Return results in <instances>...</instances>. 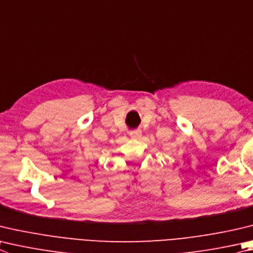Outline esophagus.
Returning a JSON list of instances; mask_svg holds the SVG:
<instances>
[{
	"label": "esophagus",
	"mask_w": 253,
	"mask_h": 253,
	"mask_svg": "<svg viewBox=\"0 0 253 253\" xmlns=\"http://www.w3.org/2000/svg\"><path fill=\"white\" fill-rule=\"evenodd\" d=\"M129 136L134 139H139L141 137V130L140 129H132L129 131Z\"/></svg>",
	"instance_id": "34e87169"
}]
</instances>
